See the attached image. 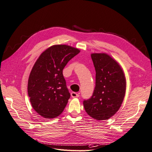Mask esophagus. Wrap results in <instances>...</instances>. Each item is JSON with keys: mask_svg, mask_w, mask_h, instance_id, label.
Segmentation results:
<instances>
[{"mask_svg": "<svg viewBox=\"0 0 152 152\" xmlns=\"http://www.w3.org/2000/svg\"><path fill=\"white\" fill-rule=\"evenodd\" d=\"M71 96L73 98H76V97H79V94H77V93H75V92H72Z\"/></svg>", "mask_w": 152, "mask_h": 152, "instance_id": "esophagus-1", "label": "esophagus"}]
</instances>
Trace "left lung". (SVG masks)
Segmentation results:
<instances>
[{
  "mask_svg": "<svg viewBox=\"0 0 152 152\" xmlns=\"http://www.w3.org/2000/svg\"><path fill=\"white\" fill-rule=\"evenodd\" d=\"M91 57L95 69V87L91 97L84 101L86 113L97 121L109 119L123 102L126 80L123 68L106 53H94Z\"/></svg>",
  "mask_w": 152,
  "mask_h": 152,
  "instance_id": "8db88e82",
  "label": "left lung"
}]
</instances>
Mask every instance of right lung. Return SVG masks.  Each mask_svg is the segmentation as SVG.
Wrapping results in <instances>:
<instances>
[{"mask_svg": "<svg viewBox=\"0 0 152 152\" xmlns=\"http://www.w3.org/2000/svg\"><path fill=\"white\" fill-rule=\"evenodd\" d=\"M80 50L65 44L49 47L40 54L29 74L28 94L33 108L46 119L63 112L70 97L62 70Z\"/></svg>", "mask_w": 152, "mask_h": 152, "instance_id": "1", "label": "right lung"}]
</instances>
